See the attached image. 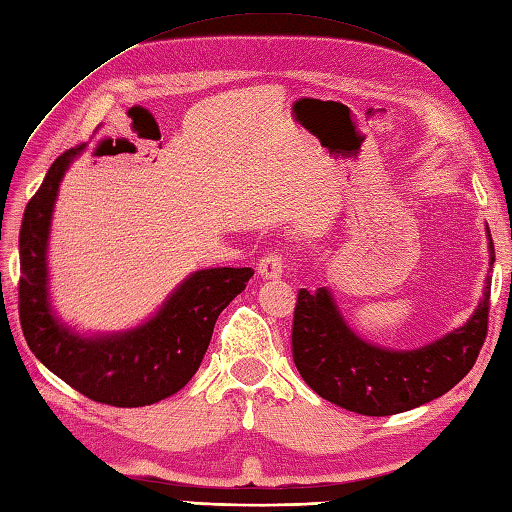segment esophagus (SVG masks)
<instances>
[{"label": "esophagus", "mask_w": 512, "mask_h": 512, "mask_svg": "<svg viewBox=\"0 0 512 512\" xmlns=\"http://www.w3.org/2000/svg\"><path fill=\"white\" fill-rule=\"evenodd\" d=\"M282 271H285V258H282L278 249H271L258 263V274L263 278H280Z\"/></svg>", "instance_id": "34e87169"}]
</instances>
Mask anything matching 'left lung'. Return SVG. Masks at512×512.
<instances>
[{
	"instance_id": "left-lung-1",
	"label": "left lung",
	"mask_w": 512,
	"mask_h": 512,
	"mask_svg": "<svg viewBox=\"0 0 512 512\" xmlns=\"http://www.w3.org/2000/svg\"><path fill=\"white\" fill-rule=\"evenodd\" d=\"M493 260L491 238V265ZM488 298L491 285L458 331L425 348L396 352L352 333L326 287L300 289L291 326L293 363L313 392L348 412L390 416L414 410L449 392L475 366L488 333Z\"/></svg>"
}]
</instances>
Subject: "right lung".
Returning a JSON list of instances; mask_svg holds the SVG:
<instances>
[{
	"mask_svg": "<svg viewBox=\"0 0 512 512\" xmlns=\"http://www.w3.org/2000/svg\"><path fill=\"white\" fill-rule=\"evenodd\" d=\"M81 146L56 157L28 201L19 230V322L45 368L87 399L144 407L179 392L206 355L217 317L252 278V267L203 269L181 285L151 322L131 333L83 339L56 324L48 304L45 247L65 168Z\"/></svg>",
	"mask_w": 512,
	"mask_h": 512,
	"instance_id": "obj_1",
	"label": "right lung"
}]
</instances>
